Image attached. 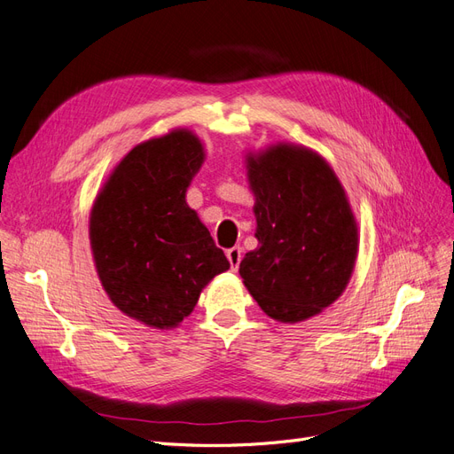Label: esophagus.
Segmentation results:
<instances>
[{
  "instance_id": "34e87169",
  "label": "esophagus",
  "mask_w": 454,
  "mask_h": 454,
  "mask_svg": "<svg viewBox=\"0 0 454 454\" xmlns=\"http://www.w3.org/2000/svg\"><path fill=\"white\" fill-rule=\"evenodd\" d=\"M227 259L231 263V269L237 270L239 265H240V261H242V248H240V246H235V248L227 250Z\"/></svg>"
}]
</instances>
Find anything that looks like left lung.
<instances>
[{
  "label": "left lung",
  "mask_w": 454,
  "mask_h": 454,
  "mask_svg": "<svg viewBox=\"0 0 454 454\" xmlns=\"http://www.w3.org/2000/svg\"><path fill=\"white\" fill-rule=\"evenodd\" d=\"M259 248L240 277L270 318L295 324L329 307L352 277L358 225L324 157L294 144L246 155Z\"/></svg>",
  "instance_id": "1"
}]
</instances>
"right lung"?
Segmentation results:
<instances>
[{"mask_svg": "<svg viewBox=\"0 0 454 454\" xmlns=\"http://www.w3.org/2000/svg\"><path fill=\"white\" fill-rule=\"evenodd\" d=\"M204 162L197 136L176 129L130 149L100 189L89 237L96 272L130 318L170 329L193 312L202 287L229 269L187 187Z\"/></svg>", "mask_w": 454, "mask_h": 454, "instance_id": "right-lung-1", "label": "right lung"}]
</instances>
